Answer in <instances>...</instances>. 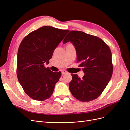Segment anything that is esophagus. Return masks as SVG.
Returning <instances> with one entry per match:
<instances>
[{
  "label": "esophagus",
  "mask_w": 130,
  "mask_h": 130,
  "mask_svg": "<svg viewBox=\"0 0 130 130\" xmlns=\"http://www.w3.org/2000/svg\"><path fill=\"white\" fill-rule=\"evenodd\" d=\"M67 73H68V72H67V71H66V70H62V75L66 74H67Z\"/></svg>",
  "instance_id": "obj_1"
}]
</instances>
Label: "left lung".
<instances>
[{"mask_svg":"<svg viewBox=\"0 0 130 130\" xmlns=\"http://www.w3.org/2000/svg\"><path fill=\"white\" fill-rule=\"evenodd\" d=\"M70 41L75 47L77 62L82 68V78L72 74L69 84L74 97L88 102L99 97L105 89L113 74L112 53L108 45L99 37L80 31H70L63 43Z\"/></svg>","mask_w":130,"mask_h":130,"instance_id":"1","label":"left lung"}]
</instances>
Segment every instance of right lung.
<instances>
[{"label": "right lung", "mask_w": 130, "mask_h": 130, "mask_svg": "<svg viewBox=\"0 0 130 130\" xmlns=\"http://www.w3.org/2000/svg\"><path fill=\"white\" fill-rule=\"evenodd\" d=\"M69 32L50 26L32 31L23 39L17 54V75L25 93L31 99L44 101L52 96L61 72H53L49 64L54 50Z\"/></svg>", "instance_id": "obj_1"}]
</instances>
